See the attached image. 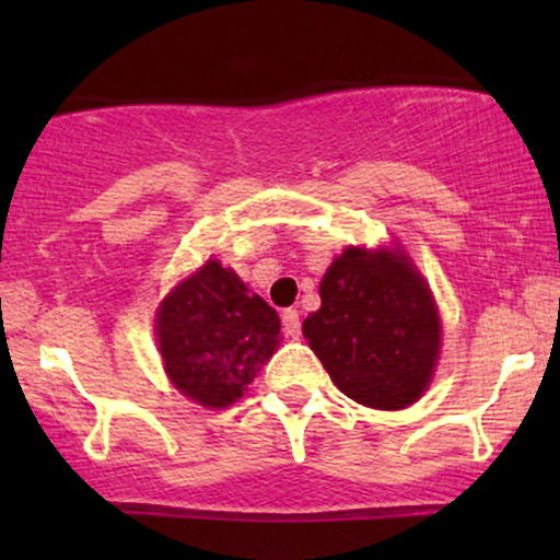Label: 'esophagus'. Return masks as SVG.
Wrapping results in <instances>:
<instances>
[{"instance_id":"esophagus-1","label":"esophagus","mask_w":560,"mask_h":560,"mask_svg":"<svg viewBox=\"0 0 560 560\" xmlns=\"http://www.w3.org/2000/svg\"><path fill=\"white\" fill-rule=\"evenodd\" d=\"M282 331H285L290 339H298V334H301V318H298V311L293 308L282 311Z\"/></svg>"}]
</instances>
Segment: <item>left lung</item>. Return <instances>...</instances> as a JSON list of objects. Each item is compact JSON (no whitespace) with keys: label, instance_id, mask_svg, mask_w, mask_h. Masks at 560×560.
Instances as JSON below:
<instances>
[{"label":"left lung","instance_id":"left-lung-1","mask_svg":"<svg viewBox=\"0 0 560 560\" xmlns=\"http://www.w3.org/2000/svg\"><path fill=\"white\" fill-rule=\"evenodd\" d=\"M303 336L343 395L400 410L431 382L441 324L408 257L351 247L320 280V308L303 320Z\"/></svg>","mask_w":560,"mask_h":560}]
</instances>
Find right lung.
<instances>
[{"instance_id":"1","label":"right lung","mask_w":560,"mask_h":560,"mask_svg":"<svg viewBox=\"0 0 560 560\" xmlns=\"http://www.w3.org/2000/svg\"><path fill=\"white\" fill-rule=\"evenodd\" d=\"M280 339V318L236 272L209 259L158 311V341L173 385L203 408L240 400Z\"/></svg>"}]
</instances>
